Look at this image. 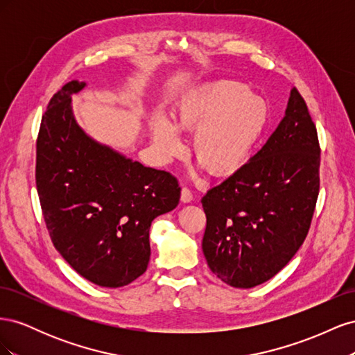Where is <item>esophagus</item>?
<instances>
[{"label": "esophagus", "instance_id": "obj_1", "mask_svg": "<svg viewBox=\"0 0 355 355\" xmlns=\"http://www.w3.org/2000/svg\"><path fill=\"white\" fill-rule=\"evenodd\" d=\"M180 200H182V202H191L192 200H194V196H192V192H191L189 188H187V187L182 188Z\"/></svg>", "mask_w": 355, "mask_h": 355}]
</instances>
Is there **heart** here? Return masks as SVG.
<instances>
[{
  "mask_svg": "<svg viewBox=\"0 0 355 355\" xmlns=\"http://www.w3.org/2000/svg\"><path fill=\"white\" fill-rule=\"evenodd\" d=\"M173 121L163 115H154L149 121L161 158L170 159L184 149L177 126L194 130L196 159L210 175L228 178L252 157L268 124V106L243 83L214 81L187 93L176 105Z\"/></svg>",
  "mask_w": 355,
  "mask_h": 355,
  "instance_id": "b5f03b06",
  "label": "heart"
}]
</instances>
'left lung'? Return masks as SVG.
Segmentation results:
<instances>
[{"mask_svg":"<svg viewBox=\"0 0 355 355\" xmlns=\"http://www.w3.org/2000/svg\"><path fill=\"white\" fill-rule=\"evenodd\" d=\"M320 153L315 124L293 89L261 151L201 198L207 218L201 245L219 280L237 288L259 286L295 256L315 210Z\"/></svg>","mask_w":355,"mask_h":355,"instance_id":"obj_1","label":"left lung"}]
</instances>
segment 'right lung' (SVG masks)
<instances>
[{
	"label": "right lung",
	"instance_id": "1",
	"mask_svg": "<svg viewBox=\"0 0 355 355\" xmlns=\"http://www.w3.org/2000/svg\"><path fill=\"white\" fill-rule=\"evenodd\" d=\"M69 81L50 99L37 139L35 182L56 250L85 280L123 287L148 268L153 220L173 210L178 179L85 135L75 123Z\"/></svg>",
	"mask_w": 355,
	"mask_h": 355
}]
</instances>
